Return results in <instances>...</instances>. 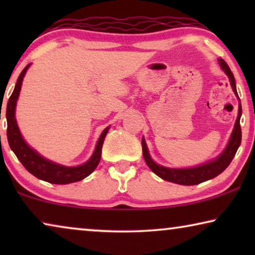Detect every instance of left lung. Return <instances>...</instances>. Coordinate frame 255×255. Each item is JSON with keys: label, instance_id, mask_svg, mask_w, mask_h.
<instances>
[{"label": "left lung", "instance_id": "8db88e82", "mask_svg": "<svg viewBox=\"0 0 255 255\" xmlns=\"http://www.w3.org/2000/svg\"><path fill=\"white\" fill-rule=\"evenodd\" d=\"M219 66L223 71L225 72V74L229 76L230 82H231V87L235 92L236 96L238 97V93H237L236 88V80L233 76L231 69L228 66V64L219 59L218 60ZM240 117H242V104H240L239 100V109H238V117H237L235 128L231 133V137L229 139L228 145L224 148L221 154L217 158L203 163V165L189 167V168H169V167H165L161 165H158L154 160L149 155L147 145H146L145 139H141V146H142V154H144V159L147 166L151 168V170L154 174H156L161 179L169 181V182L182 184V186H194V184H198L204 182V181L211 180L219 175L222 172H224L230 163H231L232 159L235 158L236 152L240 146L242 142V128H240Z\"/></svg>", "mask_w": 255, "mask_h": 255}]
</instances>
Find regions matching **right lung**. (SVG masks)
<instances>
[{"label":"right lung","mask_w":255,"mask_h":255,"mask_svg":"<svg viewBox=\"0 0 255 255\" xmlns=\"http://www.w3.org/2000/svg\"><path fill=\"white\" fill-rule=\"evenodd\" d=\"M31 64L26 66L20 73L18 79H17V83L15 86V89L10 96L6 104V135H8V142L10 148L15 153L17 158L22 165L25 167L29 173L32 174L38 179L46 181V182L54 183V184H67L81 181L90 175L95 168L99 165L101 160V154H102V146L104 138L109 131L110 127L106 128L101 133L99 140H97L96 147L94 149L92 156H90L88 161L79 166L68 167L60 165L54 161H51L43 155H40L37 151H34L32 147L27 145V142L24 140L22 133H20L18 125H17L16 121V104L17 100H18L20 88H22V82L25 73Z\"/></svg>","instance_id":"right-lung-1"}]
</instances>
